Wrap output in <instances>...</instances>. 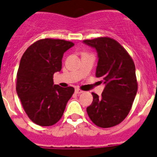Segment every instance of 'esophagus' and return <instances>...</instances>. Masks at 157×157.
<instances>
[{
  "mask_svg": "<svg viewBox=\"0 0 157 157\" xmlns=\"http://www.w3.org/2000/svg\"><path fill=\"white\" fill-rule=\"evenodd\" d=\"M83 90H81L78 89V88H76V89H75V93L77 94H82V93H83Z\"/></svg>",
  "mask_w": 157,
  "mask_h": 157,
  "instance_id": "obj_1",
  "label": "esophagus"
}]
</instances>
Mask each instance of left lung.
<instances>
[{
	"mask_svg": "<svg viewBox=\"0 0 157 157\" xmlns=\"http://www.w3.org/2000/svg\"><path fill=\"white\" fill-rule=\"evenodd\" d=\"M83 43L97 51L96 77L103 79L105 83L100 97L92 93L94 100L86 112L97 127H114L127 117L136 97L135 64L124 48L112 38L103 36L84 40Z\"/></svg>",
	"mask_w": 157,
	"mask_h": 157,
	"instance_id": "left-lung-1",
	"label": "left lung"
}]
</instances>
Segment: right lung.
Segmentation results:
<instances>
[{
	"mask_svg": "<svg viewBox=\"0 0 157 157\" xmlns=\"http://www.w3.org/2000/svg\"><path fill=\"white\" fill-rule=\"evenodd\" d=\"M71 41L46 38L30 45L23 54L17 74L16 90L30 121L42 127L58 122L74 88L54 84L53 76L62 68Z\"/></svg>",
	"mask_w": 157,
	"mask_h": 157,
	"instance_id": "add662e5",
	"label": "right lung"
}]
</instances>
